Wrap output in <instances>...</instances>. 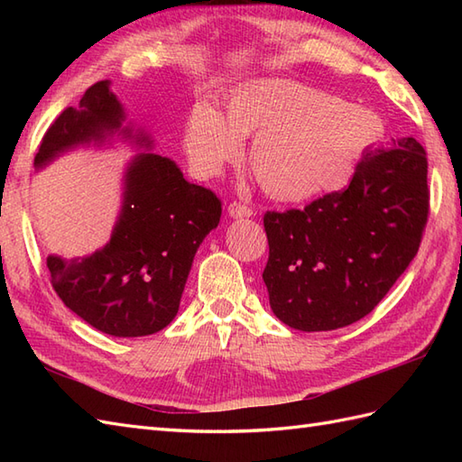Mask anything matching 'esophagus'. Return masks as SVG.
<instances>
[{"instance_id":"esophagus-1","label":"esophagus","mask_w":462,"mask_h":462,"mask_svg":"<svg viewBox=\"0 0 462 462\" xmlns=\"http://www.w3.org/2000/svg\"><path fill=\"white\" fill-rule=\"evenodd\" d=\"M252 214L254 212H252L250 206L242 204V202H232L228 206V216H230V218H250Z\"/></svg>"}]
</instances>
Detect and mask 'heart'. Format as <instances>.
I'll list each match as a JSON object with an SVG mask.
<instances>
[{"mask_svg": "<svg viewBox=\"0 0 462 462\" xmlns=\"http://www.w3.org/2000/svg\"><path fill=\"white\" fill-rule=\"evenodd\" d=\"M248 161L270 199L306 202L346 189L357 161L383 134L381 119L357 105L288 79H252L228 93L224 113L199 103L186 119V154L200 176Z\"/></svg>", "mask_w": 462, "mask_h": 462, "instance_id": "1", "label": "heart"}]
</instances>
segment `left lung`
<instances>
[{"instance_id":"obj_1","label":"left lung","mask_w":462,"mask_h":462,"mask_svg":"<svg viewBox=\"0 0 462 462\" xmlns=\"http://www.w3.org/2000/svg\"><path fill=\"white\" fill-rule=\"evenodd\" d=\"M427 216V152L413 136L367 151L346 190L266 212L272 311L300 331L365 318L417 256Z\"/></svg>"}]
</instances>
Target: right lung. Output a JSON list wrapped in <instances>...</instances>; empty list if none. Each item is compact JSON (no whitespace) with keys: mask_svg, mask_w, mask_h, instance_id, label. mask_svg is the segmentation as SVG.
I'll return each instance as SVG.
<instances>
[{"mask_svg":"<svg viewBox=\"0 0 462 462\" xmlns=\"http://www.w3.org/2000/svg\"><path fill=\"white\" fill-rule=\"evenodd\" d=\"M113 136L136 149L123 176V204L111 240L89 256H47L57 296L89 326L115 337H143L179 313L196 250L220 222L216 194L192 184L174 161L149 151L151 136L126 123L111 81L85 91L49 126L33 166L39 171L77 146L109 144Z\"/></svg>","mask_w":462,"mask_h":462,"instance_id":"right-lung-1","label":"right lung"}]
</instances>
